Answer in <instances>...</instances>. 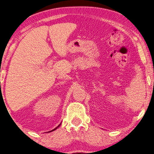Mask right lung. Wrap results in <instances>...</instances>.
I'll return each instance as SVG.
<instances>
[{"label": "right lung", "instance_id": "1", "mask_svg": "<svg viewBox=\"0 0 154 154\" xmlns=\"http://www.w3.org/2000/svg\"><path fill=\"white\" fill-rule=\"evenodd\" d=\"M60 125H61V123H60V125H59L58 126H57V127H56V128H54V130H51V131H54V130H57V128H58V127H60ZM51 131H50V132H51Z\"/></svg>", "mask_w": 154, "mask_h": 154}]
</instances>
